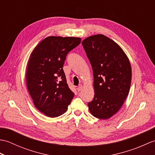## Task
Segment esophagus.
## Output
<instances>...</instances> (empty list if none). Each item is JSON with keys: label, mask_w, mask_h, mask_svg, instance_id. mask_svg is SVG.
<instances>
[{"label": "esophagus", "mask_w": 155, "mask_h": 155, "mask_svg": "<svg viewBox=\"0 0 155 155\" xmlns=\"http://www.w3.org/2000/svg\"><path fill=\"white\" fill-rule=\"evenodd\" d=\"M82 88H83V85L80 84L79 86H78V87H77V91H80L82 90Z\"/></svg>", "instance_id": "1"}]
</instances>
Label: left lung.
<instances>
[{
    "mask_svg": "<svg viewBox=\"0 0 155 155\" xmlns=\"http://www.w3.org/2000/svg\"><path fill=\"white\" fill-rule=\"evenodd\" d=\"M82 45L94 77V97L88 108L94 117L107 119L119 110L129 93V60L119 45L103 35L91 36Z\"/></svg>",
    "mask_w": 155,
    "mask_h": 155,
    "instance_id": "left-lung-1",
    "label": "left lung"
}]
</instances>
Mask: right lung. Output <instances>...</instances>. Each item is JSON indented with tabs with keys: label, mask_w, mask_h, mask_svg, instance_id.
I'll return each mask as SVG.
<instances>
[{
	"label": "right lung",
	"mask_w": 155,
	"mask_h": 155,
	"mask_svg": "<svg viewBox=\"0 0 155 155\" xmlns=\"http://www.w3.org/2000/svg\"><path fill=\"white\" fill-rule=\"evenodd\" d=\"M78 37H48L32 52L26 73L27 88L35 106L49 117L67 111L74 94L67 83L66 57L81 43Z\"/></svg>",
	"instance_id": "add662e5"
}]
</instances>
